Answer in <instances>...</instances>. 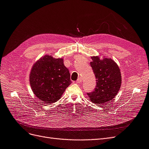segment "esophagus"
<instances>
[{
    "label": "esophagus",
    "instance_id": "esophagus-1",
    "mask_svg": "<svg viewBox=\"0 0 149 149\" xmlns=\"http://www.w3.org/2000/svg\"><path fill=\"white\" fill-rule=\"evenodd\" d=\"M81 82H82V79H81V78H79V79H77V81H76V83H78V84L81 83Z\"/></svg>",
    "mask_w": 149,
    "mask_h": 149
}]
</instances>
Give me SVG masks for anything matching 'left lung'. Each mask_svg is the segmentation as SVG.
Masks as SVG:
<instances>
[{
    "instance_id": "obj_1",
    "label": "left lung",
    "mask_w": 149,
    "mask_h": 149,
    "mask_svg": "<svg viewBox=\"0 0 149 149\" xmlns=\"http://www.w3.org/2000/svg\"><path fill=\"white\" fill-rule=\"evenodd\" d=\"M90 65L96 78L94 91L87 93L89 100L97 104L104 105L111 101L118 93L122 77L119 67L110 58L100 56H91Z\"/></svg>"
}]
</instances>
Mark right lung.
Returning a JSON list of instances; mask_svg holds the SVG:
<instances>
[{"label":"right lung","instance_id":"obj_1","mask_svg":"<svg viewBox=\"0 0 149 149\" xmlns=\"http://www.w3.org/2000/svg\"><path fill=\"white\" fill-rule=\"evenodd\" d=\"M71 83L63 58L45 55L33 64L30 73V84L36 97L45 104H52L61 97Z\"/></svg>","mask_w":149,"mask_h":149}]
</instances>
